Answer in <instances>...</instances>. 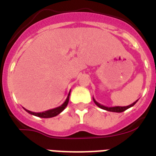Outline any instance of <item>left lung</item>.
<instances>
[{
  "instance_id": "left-lung-1",
  "label": "left lung",
  "mask_w": 156,
  "mask_h": 156,
  "mask_svg": "<svg viewBox=\"0 0 156 156\" xmlns=\"http://www.w3.org/2000/svg\"><path fill=\"white\" fill-rule=\"evenodd\" d=\"M93 100H94V102L95 104L97 105L99 108H100L104 109V110H106V111H108V112H122L126 111V109L129 108L131 107H133L136 103L138 102V100H136L135 102H133V104H131L130 105H128V106H124V107H121V106H116V107H106L103 105V104H100V103H98L96 100L93 98Z\"/></svg>"
}]
</instances>
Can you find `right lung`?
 I'll list each match as a JSON object with an SVG mask.
<instances>
[{"instance_id": "add662e5", "label": "right lung", "mask_w": 156, "mask_h": 156, "mask_svg": "<svg viewBox=\"0 0 156 156\" xmlns=\"http://www.w3.org/2000/svg\"><path fill=\"white\" fill-rule=\"evenodd\" d=\"M69 95H70V91L69 93V95L68 96H67V98H66V101L61 104V106L57 107V108H55L49 109V110H48V111L42 112H34L29 111L27 109H24L28 113L31 114V115H34V116H39V117H42V118H50V117H53V116H57L58 114L61 113V112L66 108V106H67V104H68L69 103Z\"/></svg>"}]
</instances>
